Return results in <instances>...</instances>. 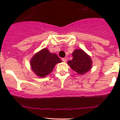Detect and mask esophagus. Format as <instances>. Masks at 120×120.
<instances>
[{
    "mask_svg": "<svg viewBox=\"0 0 120 120\" xmlns=\"http://www.w3.org/2000/svg\"><path fill=\"white\" fill-rule=\"evenodd\" d=\"M62 61H64V62H66V61H67V59H66V58H63Z\"/></svg>",
    "mask_w": 120,
    "mask_h": 120,
    "instance_id": "esophagus-1",
    "label": "esophagus"
}]
</instances>
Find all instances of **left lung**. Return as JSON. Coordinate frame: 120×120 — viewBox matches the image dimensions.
Instances as JSON below:
<instances>
[{
	"label": "left lung",
	"mask_w": 120,
	"mask_h": 120,
	"mask_svg": "<svg viewBox=\"0 0 120 120\" xmlns=\"http://www.w3.org/2000/svg\"><path fill=\"white\" fill-rule=\"evenodd\" d=\"M72 54L73 58L68 61V64L74 71L82 75L90 70L92 62L90 57L85 52L81 49H77Z\"/></svg>",
	"instance_id": "8db88e82"
}]
</instances>
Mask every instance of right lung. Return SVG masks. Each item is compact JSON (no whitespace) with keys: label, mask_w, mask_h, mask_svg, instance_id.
<instances>
[{"label":"right lung","mask_w":120,"mask_h":120,"mask_svg":"<svg viewBox=\"0 0 120 120\" xmlns=\"http://www.w3.org/2000/svg\"><path fill=\"white\" fill-rule=\"evenodd\" d=\"M61 62L56 54L50 53L47 49H43L31 60V66L34 72L40 77H46L52 71L58 63Z\"/></svg>","instance_id":"obj_1"}]
</instances>
